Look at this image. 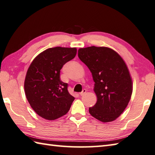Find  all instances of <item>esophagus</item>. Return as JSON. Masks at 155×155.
<instances>
[{"label": "esophagus", "instance_id": "34e87169", "mask_svg": "<svg viewBox=\"0 0 155 155\" xmlns=\"http://www.w3.org/2000/svg\"><path fill=\"white\" fill-rule=\"evenodd\" d=\"M86 89H84L83 90H82V91L80 94V96H84V94H86Z\"/></svg>", "mask_w": 155, "mask_h": 155}]
</instances>
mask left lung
I'll list each match as a JSON object with an SVG mask.
<instances>
[{"mask_svg": "<svg viewBox=\"0 0 155 155\" xmlns=\"http://www.w3.org/2000/svg\"><path fill=\"white\" fill-rule=\"evenodd\" d=\"M78 57L91 71L97 102L89 108L90 114L102 122L118 118L128 106L132 81L127 65L114 50L91 46L78 50Z\"/></svg>", "mask_w": 155, "mask_h": 155, "instance_id": "1", "label": "left lung"}]
</instances>
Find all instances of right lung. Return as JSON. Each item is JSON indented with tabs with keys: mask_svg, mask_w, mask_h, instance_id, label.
Masks as SVG:
<instances>
[{
	"mask_svg": "<svg viewBox=\"0 0 155 155\" xmlns=\"http://www.w3.org/2000/svg\"><path fill=\"white\" fill-rule=\"evenodd\" d=\"M75 47H55L39 53L27 71L24 87L31 108L41 117L54 120L70 109L75 97L68 84L60 80V70L76 55Z\"/></svg>",
	"mask_w": 155,
	"mask_h": 155,
	"instance_id": "right-lung-1",
	"label": "right lung"
}]
</instances>
